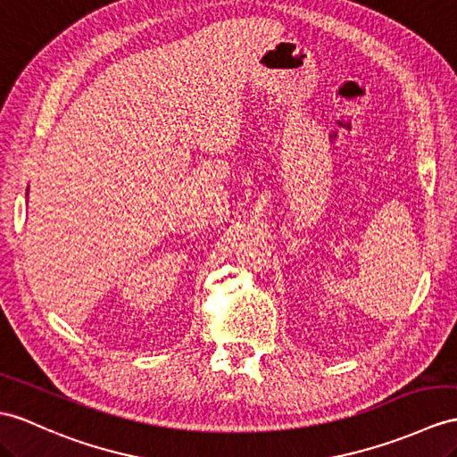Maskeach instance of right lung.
<instances>
[{
	"label": "right lung",
	"instance_id": "obj_1",
	"mask_svg": "<svg viewBox=\"0 0 457 457\" xmlns=\"http://www.w3.org/2000/svg\"><path fill=\"white\" fill-rule=\"evenodd\" d=\"M27 195H29V190H27Z\"/></svg>",
	"mask_w": 457,
	"mask_h": 457
}]
</instances>
